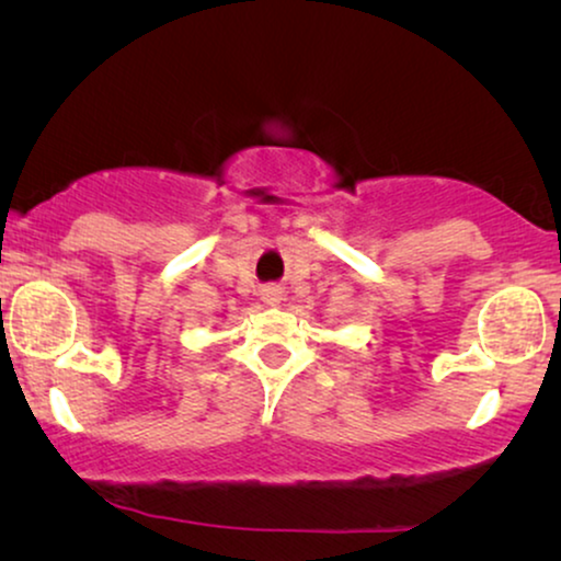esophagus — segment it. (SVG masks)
Listing matches in <instances>:
<instances>
[{"instance_id":"34e87169","label":"esophagus","mask_w":561,"mask_h":561,"mask_svg":"<svg viewBox=\"0 0 561 561\" xmlns=\"http://www.w3.org/2000/svg\"><path fill=\"white\" fill-rule=\"evenodd\" d=\"M260 296H263V301H267V304H278L283 298V290L278 286H265L263 290H260Z\"/></svg>"}]
</instances>
